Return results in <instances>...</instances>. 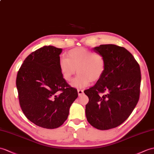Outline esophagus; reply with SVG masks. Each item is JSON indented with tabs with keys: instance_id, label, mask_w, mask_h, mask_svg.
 Here are the masks:
<instances>
[{
	"instance_id": "34e87169",
	"label": "esophagus",
	"mask_w": 154,
	"mask_h": 154,
	"mask_svg": "<svg viewBox=\"0 0 154 154\" xmlns=\"http://www.w3.org/2000/svg\"><path fill=\"white\" fill-rule=\"evenodd\" d=\"M77 92H78L79 96H81L83 94V90H81V89H78Z\"/></svg>"
}]
</instances>
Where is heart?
Instances as JSON below:
<instances>
[{
  "label": "heart",
  "mask_w": 154,
  "mask_h": 154,
  "mask_svg": "<svg viewBox=\"0 0 154 154\" xmlns=\"http://www.w3.org/2000/svg\"><path fill=\"white\" fill-rule=\"evenodd\" d=\"M59 66L63 78L67 82L72 79L77 69L79 74L72 85L76 87H84L91 81H96L102 78L106 71V62L102 54L80 47L69 51L67 58L62 57Z\"/></svg>",
  "instance_id": "heart-1"
}]
</instances>
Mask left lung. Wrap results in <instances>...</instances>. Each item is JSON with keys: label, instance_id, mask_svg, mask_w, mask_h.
<instances>
[{"label": "left lung", "instance_id": "left-lung-1", "mask_svg": "<svg viewBox=\"0 0 154 154\" xmlns=\"http://www.w3.org/2000/svg\"><path fill=\"white\" fill-rule=\"evenodd\" d=\"M93 50L104 56L106 67L95 85L84 91L89 99L86 117L92 127L108 130L122 124L137 106L140 68L132 54L122 46L101 45Z\"/></svg>", "mask_w": 154, "mask_h": 154}]
</instances>
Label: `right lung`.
Returning <instances> with one entry per match:
<instances>
[{"mask_svg": "<svg viewBox=\"0 0 154 154\" xmlns=\"http://www.w3.org/2000/svg\"><path fill=\"white\" fill-rule=\"evenodd\" d=\"M62 48L45 46L30 54L17 72L20 105L32 123L56 128L65 122L77 90L67 84L59 66Z\"/></svg>", "mask_w": 154, "mask_h": 154, "instance_id": "1", "label": "right lung"}]
</instances>
